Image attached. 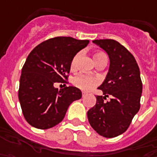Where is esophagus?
Listing matches in <instances>:
<instances>
[{
	"label": "esophagus",
	"instance_id": "1",
	"mask_svg": "<svg viewBox=\"0 0 157 157\" xmlns=\"http://www.w3.org/2000/svg\"><path fill=\"white\" fill-rule=\"evenodd\" d=\"M82 97H84V96H85V93H82Z\"/></svg>",
	"mask_w": 157,
	"mask_h": 157
}]
</instances>
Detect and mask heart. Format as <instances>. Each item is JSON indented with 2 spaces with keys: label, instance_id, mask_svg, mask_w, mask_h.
<instances>
[{
  "label": "heart",
  "instance_id": "b5f03b06",
  "mask_svg": "<svg viewBox=\"0 0 157 157\" xmlns=\"http://www.w3.org/2000/svg\"><path fill=\"white\" fill-rule=\"evenodd\" d=\"M80 56H81L80 53L76 54L74 56L73 60L71 62V68L72 69H75L77 67V63H78ZM94 59H95L96 64L103 62V61H108L107 56L103 53H95L94 55ZM73 83L77 88L83 90V91H89L99 84V79L96 78V77H93V76H89L86 75H78L73 79Z\"/></svg>",
  "mask_w": 157,
  "mask_h": 157
}]
</instances>
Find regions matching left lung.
<instances>
[{
  "instance_id": "8db88e82",
  "label": "left lung",
  "mask_w": 157,
  "mask_h": 157,
  "mask_svg": "<svg viewBox=\"0 0 157 157\" xmlns=\"http://www.w3.org/2000/svg\"><path fill=\"white\" fill-rule=\"evenodd\" d=\"M93 43L108 54L109 68L98 88L104 95L96 96V104L88 111V119L100 136L116 137L127 130L140 109L143 92L140 69L132 54L118 41L104 39ZM109 96L111 100L104 101Z\"/></svg>"
}]
</instances>
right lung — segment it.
I'll return each instance as SVG.
<instances>
[{"label": "right lung", "instance_id": "add662e5", "mask_svg": "<svg viewBox=\"0 0 157 157\" xmlns=\"http://www.w3.org/2000/svg\"><path fill=\"white\" fill-rule=\"evenodd\" d=\"M89 43L59 36L43 41L30 52L20 78V104L31 126L47 129L62 122L69 105L82 98V91L68 86L58 90L56 82L68 80L74 56Z\"/></svg>", "mask_w": 157, "mask_h": 157}]
</instances>
